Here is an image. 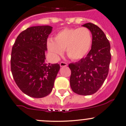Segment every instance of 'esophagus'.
<instances>
[{
  "instance_id": "1",
  "label": "esophagus",
  "mask_w": 126,
  "mask_h": 126,
  "mask_svg": "<svg viewBox=\"0 0 126 126\" xmlns=\"http://www.w3.org/2000/svg\"><path fill=\"white\" fill-rule=\"evenodd\" d=\"M60 66L61 67H64V66H67V64L66 63H65V62H62L60 63Z\"/></svg>"
}]
</instances>
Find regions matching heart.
Instances as JSON below:
<instances>
[{
	"mask_svg": "<svg viewBox=\"0 0 126 126\" xmlns=\"http://www.w3.org/2000/svg\"><path fill=\"white\" fill-rule=\"evenodd\" d=\"M92 42V34L87 28H65L55 34L54 40H47V48L54 59H59L65 49L67 56L77 61L87 55Z\"/></svg>",
	"mask_w": 126,
	"mask_h": 126,
	"instance_id": "1",
	"label": "heart"
}]
</instances>
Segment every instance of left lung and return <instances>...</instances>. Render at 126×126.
<instances>
[{"instance_id": "1", "label": "left lung", "mask_w": 126, "mask_h": 126, "mask_svg": "<svg viewBox=\"0 0 126 126\" xmlns=\"http://www.w3.org/2000/svg\"><path fill=\"white\" fill-rule=\"evenodd\" d=\"M82 26L92 33V47L85 58L69 64L71 71L70 85L75 93L90 95L100 88L108 76L111 60L110 45L98 26L92 23Z\"/></svg>"}]
</instances>
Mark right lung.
Listing matches in <instances>:
<instances>
[{
    "instance_id": "add662e5",
    "label": "right lung",
    "mask_w": 126,
    "mask_h": 126,
    "mask_svg": "<svg viewBox=\"0 0 126 126\" xmlns=\"http://www.w3.org/2000/svg\"><path fill=\"white\" fill-rule=\"evenodd\" d=\"M52 26H35L22 31L13 46L11 69L20 89L33 98L49 94L60 70L58 63H46L47 39Z\"/></svg>"
}]
</instances>
